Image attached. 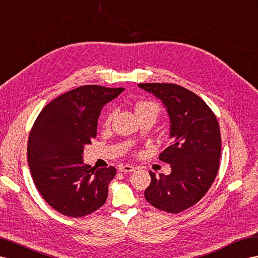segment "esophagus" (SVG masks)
<instances>
[{
    "label": "esophagus",
    "instance_id": "esophagus-1",
    "mask_svg": "<svg viewBox=\"0 0 258 258\" xmlns=\"http://www.w3.org/2000/svg\"><path fill=\"white\" fill-rule=\"evenodd\" d=\"M135 167L131 166V164H124V166H120L118 167V171L122 173H131V172H134L135 171Z\"/></svg>",
    "mask_w": 258,
    "mask_h": 258
}]
</instances>
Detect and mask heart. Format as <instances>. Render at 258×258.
<instances>
[{
	"instance_id": "b5f03b06",
	"label": "heart",
	"mask_w": 258,
	"mask_h": 258,
	"mask_svg": "<svg viewBox=\"0 0 258 258\" xmlns=\"http://www.w3.org/2000/svg\"><path fill=\"white\" fill-rule=\"evenodd\" d=\"M135 112L136 115H142V114H153L157 116L158 112H159V105L153 101H140L135 107ZM112 116H113V112H110V113L105 116L104 124L109 125Z\"/></svg>"
}]
</instances>
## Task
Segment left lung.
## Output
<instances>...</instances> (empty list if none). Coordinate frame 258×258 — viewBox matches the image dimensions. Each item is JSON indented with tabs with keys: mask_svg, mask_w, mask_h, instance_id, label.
<instances>
[{
	"mask_svg": "<svg viewBox=\"0 0 258 258\" xmlns=\"http://www.w3.org/2000/svg\"><path fill=\"white\" fill-rule=\"evenodd\" d=\"M138 87L160 99L170 118V146L159 159L170 164L169 175L156 177L145 198L154 207L177 214L200 202L214 183L221 154L217 117L202 98L175 84L147 83Z\"/></svg>",
	"mask_w": 258,
	"mask_h": 258,
	"instance_id": "left-lung-1",
	"label": "left lung"
}]
</instances>
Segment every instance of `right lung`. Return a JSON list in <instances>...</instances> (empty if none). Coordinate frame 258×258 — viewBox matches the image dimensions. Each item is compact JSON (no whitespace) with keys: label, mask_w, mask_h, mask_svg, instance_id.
Masks as SVG:
<instances>
[{"label":"right lung","mask_w":258,"mask_h":258,"mask_svg":"<svg viewBox=\"0 0 258 258\" xmlns=\"http://www.w3.org/2000/svg\"><path fill=\"white\" fill-rule=\"evenodd\" d=\"M123 90L87 85L65 92L45 105L30 131L32 180L43 200L62 215H89L107 201L115 168H90L83 153L97 136L102 108Z\"/></svg>","instance_id":"add662e5"}]
</instances>
